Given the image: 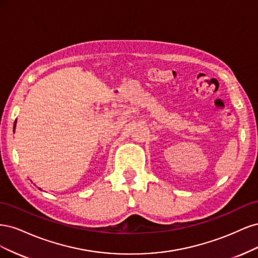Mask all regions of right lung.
I'll use <instances>...</instances> for the list:
<instances>
[{"mask_svg": "<svg viewBox=\"0 0 258 258\" xmlns=\"http://www.w3.org/2000/svg\"><path fill=\"white\" fill-rule=\"evenodd\" d=\"M15 128H16V121H15V123H14V131H15Z\"/></svg>", "mask_w": 258, "mask_h": 258, "instance_id": "right-lung-1", "label": "right lung"}]
</instances>
